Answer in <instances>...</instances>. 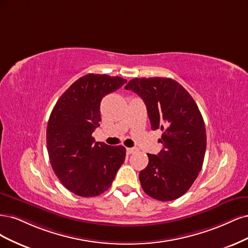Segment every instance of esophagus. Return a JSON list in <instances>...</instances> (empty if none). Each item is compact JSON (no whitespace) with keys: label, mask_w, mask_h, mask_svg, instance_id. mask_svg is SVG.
I'll return each mask as SVG.
<instances>
[{"label":"esophagus","mask_w":248,"mask_h":248,"mask_svg":"<svg viewBox=\"0 0 248 248\" xmlns=\"http://www.w3.org/2000/svg\"><path fill=\"white\" fill-rule=\"evenodd\" d=\"M136 151V149L135 148H126V154L127 155H132V154H134Z\"/></svg>","instance_id":"34e87169"}]
</instances>
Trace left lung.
Returning a JSON list of instances; mask_svg holds the SVG:
<instances>
[{"label": "left lung", "instance_id": "1", "mask_svg": "<svg viewBox=\"0 0 248 248\" xmlns=\"http://www.w3.org/2000/svg\"><path fill=\"white\" fill-rule=\"evenodd\" d=\"M125 90L144 101L151 129L162 130L163 149L147 154L149 162L139 173L141 186L158 201L185 195L201 171L206 151L204 119L188 92L171 78H134Z\"/></svg>", "mask_w": 248, "mask_h": 248}]
</instances>
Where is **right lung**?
<instances>
[{
	"label": "right lung",
	"mask_w": 248,
	"mask_h": 248,
	"mask_svg": "<svg viewBox=\"0 0 248 248\" xmlns=\"http://www.w3.org/2000/svg\"><path fill=\"white\" fill-rule=\"evenodd\" d=\"M124 83L118 76L84 75L61 95L51 111L46 131L49 161L63 186L77 196L103 194L124 162V146L95 142L92 136L100 126L102 99Z\"/></svg>",
	"instance_id": "obj_1"
}]
</instances>
